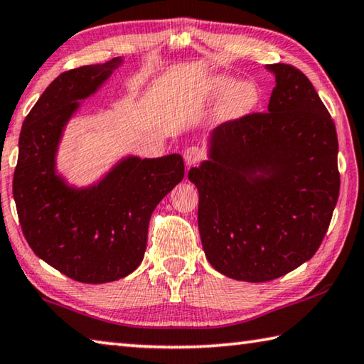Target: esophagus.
Returning <instances> with one entry per match:
<instances>
[{"mask_svg": "<svg viewBox=\"0 0 364 364\" xmlns=\"http://www.w3.org/2000/svg\"><path fill=\"white\" fill-rule=\"evenodd\" d=\"M202 157H203V153H202L200 148L191 146V148L184 149V161H186L188 165L199 164L202 161Z\"/></svg>", "mask_w": 364, "mask_h": 364, "instance_id": "1", "label": "esophagus"}]
</instances>
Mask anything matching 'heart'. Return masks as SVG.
<instances>
[{"label":"heart","instance_id":"b5f03b06","mask_svg":"<svg viewBox=\"0 0 364 364\" xmlns=\"http://www.w3.org/2000/svg\"><path fill=\"white\" fill-rule=\"evenodd\" d=\"M230 85H232V79L229 76H218L211 81L210 90L220 95L224 94ZM257 102H259V90H257L256 84L251 81L239 82L229 90V94L224 98L223 114L228 117H240L250 113L256 107Z\"/></svg>","mask_w":364,"mask_h":364}]
</instances>
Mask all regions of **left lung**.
Here are the masks:
<instances>
[{
    "label": "left lung",
    "instance_id": "1",
    "mask_svg": "<svg viewBox=\"0 0 364 364\" xmlns=\"http://www.w3.org/2000/svg\"><path fill=\"white\" fill-rule=\"evenodd\" d=\"M267 111L232 119L210 138V159L189 170L199 191L208 262L243 282H269L309 261L338 203V134L312 82L293 65H267Z\"/></svg>",
    "mask_w": 364,
    "mask_h": 364
}]
</instances>
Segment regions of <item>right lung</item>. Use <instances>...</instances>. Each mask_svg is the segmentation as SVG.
I'll list each match as a JSON object with an SVG mask.
<instances>
[{
  "label": "right lung",
  "instance_id": "obj_1",
  "mask_svg": "<svg viewBox=\"0 0 364 364\" xmlns=\"http://www.w3.org/2000/svg\"><path fill=\"white\" fill-rule=\"evenodd\" d=\"M121 57L62 73L25 117L12 181L22 232L35 255L82 283L122 279L140 266L151 213L184 176L180 154L127 157L92 188H70L55 173L65 124L100 87Z\"/></svg>",
  "mask_w": 364,
  "mask_h": 364
}]
</instances>
